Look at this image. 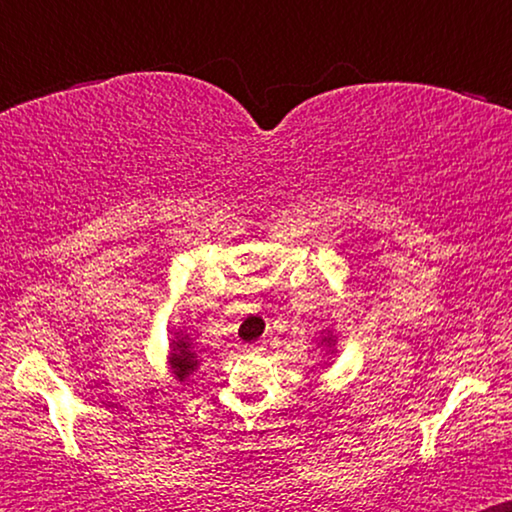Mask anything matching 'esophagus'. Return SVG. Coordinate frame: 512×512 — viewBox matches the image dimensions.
<instances>
[{"label": "esophagus", "instance_id": "obj_1", "mask_svg": "<svg viewBox=\"0 0 512 512\" xmlns=\"http://www.w3.org/2000/svg\"><path fill=\"white\" fill-rule=\"evenodd\" d=\"M263 347H266V342L258 340V342H251V345H244V352H261Z\"/></svg>", "mask_w": 512, "mask_h": 512}]
</instances>
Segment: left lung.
Wrapping results in <instances>:
<instances>
[{
	"instance_id": "8db88e82",
	"label": "left lung",
	"mask_w": 512,
	"mask_h": 512,
	"mask_svg": "<svg viewBox=\"0 0 512 512\" xmlns=\"http://www.w3.org/2000/svg\"><path fill=\"white\" fill-rule=\"evenodd\" d=\"M321 342H326V345H333V342H335V340H333V338H330V335H328V338H323Z\"/></svg>"
}]
</instances>
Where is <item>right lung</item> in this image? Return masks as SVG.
Wrapping results in <instances>:
<instances>
[{
    "mask_svg": "<svg viewBox=\"0 0 512 512\" xmlns=\"http://www.w3.org/2000/svg\"><path fill=\"white\" fill-rule=\"evenodd\" d=\"M198 364H201V359L196 357V350L194 345H191L189 335L179 330L177 340L170 342V369L174 378H177L179 383L189 381V376L198 369Z\"/></svg>",
    "mask_w": 512,
    "mask_h": 512,
    "instance_id": "add662e5",
    "label": "right lung"
}]
</instances>
